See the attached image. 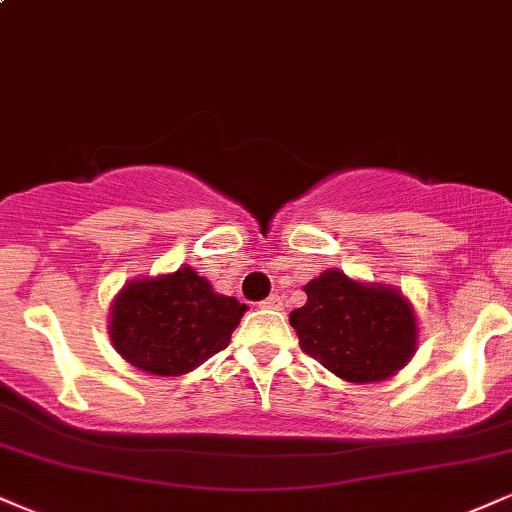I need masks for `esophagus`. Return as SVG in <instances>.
<instances>
[{"mask_svg": "<svg viewBox=\"0 0 512 512\" xmlns=\"http://www.w3.org/2000/svg\"><path fill=\"white\" fill-rule=\"evenodd\" d=\"M260 307H264V310H281L283 300L279 298V295H269L267 300H262Z\"/></svg>", "mask_w": 512, "mask_h": 512, "instance_id": "34e87169", "label": "esophagus"}]
</instances>
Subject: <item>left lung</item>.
<instances>
[{
	"label": "left lung",
	"mask_w": 512,
	"mask_h": 512,
	"mask_svg": "<svg viewBox=\"0 0 512 512\" xmlns=\"http://www.w3.org/2000/svg\"><path fill=\"white\" fill-rule=\"evenodd\" d=\"M307 303L291 312L300 348L350 384L391 379L420 341L415 307L389 283L350 279L324 269L305 283Z\"/></svg>",
	"instance_id": "left-lung-1"
}]
</instances>
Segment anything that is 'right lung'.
I'll list each match as a JSON object with an SVG mask.
<instances>
[{
  "label": "right lung",
  "instance_id": "obj_1",
  "mask_svg": "<svg viewBox=\"0 0 512 512\" xmlns=\"http://www.w3.org/2000/svg\"><path fill=\"white\" fill-rule=\"evenodd\" d=\"M245 310L183 264L128 281L114 295L109 341L128 365L155 377H181L229 346Z\"/></svg>",
  "mask_w": 512,
  "mask_h": 512
}]
</instances>
